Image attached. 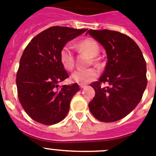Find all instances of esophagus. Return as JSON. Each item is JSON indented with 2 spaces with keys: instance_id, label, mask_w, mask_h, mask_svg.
Wrapping results in <instances>:
<instances>
[{
  "instance_id": "34e87169",
  "label": "esophagus",
  "mask_w": 156,
  "mask_h": 156,
  "mask_svg": "<svg viewBox=\"0 0 156 156\" xmlns=\"http://www.w3.org/2000/svg\"><path fill=\"white\" fill-rule=\"evenodd\" d=\"M79 86H80L81 89H83V88H85V87H86V85L81 84V85H79Z\"/></svg>"
}]
</instances>
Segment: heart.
Listing matches in <instances>:
<instances>
[{
	"label": "heart",
	"mask_w": 156,
	"mask_h": 156,
	"mask_svg": "<svg viewBox=\"0 0 156 156\" xmlns=\"http://www.w3.org/2000/svg\"><path fill=\"white\" fill-rule=\"evenodd\" d=\"M77 47L79 51L86 52L92 57H95L100 51V48L98 43L90 38L82 40ZM59 56L60 61L63 67L67 70H71L74 66L73 47L69 44L64 45L60 51ZM98 74L99 71L95 68L78 69L71 74V79L78 84H86L96 79Z\"/></svg>",
	"instance_id": "1"
}]
</instances>
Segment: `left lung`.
<instances>
[{
    "instance_id": "1",
    "label": "left lung",
    "mask_w": 156,
    "mask_h": 156,
    "mask_svg": "<svg viewBox=\"0 0 156 156\" xmlns=\"http://www.w3.org/2000/svg\"><path fill=\"white\" fill-rule=\"evenodd\" d=\"M107 55L105 70L90 86L95 96L89 104L94 116L103 122H113L129 114L140 101L147 86V67L142 51L129 36L110 30H89ZM107 83L108 87H102Z\"/></svg>"
}]
</instances>
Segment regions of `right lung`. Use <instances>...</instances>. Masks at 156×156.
I'll return each instance as SVG.
<instances>
[{"label": "right lung", "mask_w": 156, "mask_h": 156, "mask_svg": "<svg viewBox=\"0 0 156 156\" xmlns=\"http://www.w3.org/2000/svg\"><path fill=\"white\" fill-rule=\"evenodd\" d=\"M86 30L49 27L35 36L24 49L16 86L20 102L32 120L51 125L66 117L70 101L80 89L77 83L58 88V82L69 77L60 61V51Z\"/></svg>", "instance_id": "obj_1"}]
</instances>
